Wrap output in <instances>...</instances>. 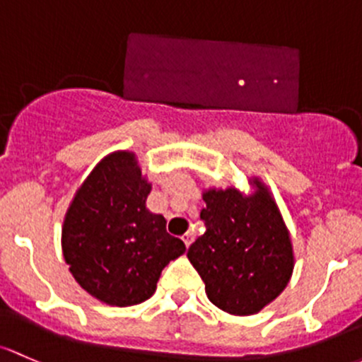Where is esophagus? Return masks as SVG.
<instances>
[{"label": "esophagus", "instance_id": "obj_1", "mask_svg": "<svg viewBox=\"0 0 362 362\" xmlns=\"http://www.w3.org/2000/svg\"><path fill=\"white\" fill-rule=\"evenodd\" d=\"M182 239H184V243H185V246H191V243H192V232H185L184 235H182Z\"/></svg>", "mask_w": 362, "mask_h": 362}]
</instances>
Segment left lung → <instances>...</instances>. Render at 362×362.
<instances>
[{"instance_id":"8db88e82","label":"left lung","mask_w":362,"mask_h":362,"mask_svg":"<svg viewBox=\"0 0 362 362\" xmlns=\"http://www.w3.org/2000/svg\"><path fill=\"white\" fill-rule=\"evenodd\" d=\"M250 192L203 189L206 230L189 246L213 305L230 315H253L272 303L295 269L291 234L269 185L248 178Z\"/></svg>"}]
</instances>
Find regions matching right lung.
Returning <instances> with one entry per match:
<instances>
[{
	"mask_svg": "<svg viewBox=\"0 0 362 362\" xmlns=\"http://www.w3.org/2000/svg\"><path fill=\"white\" fill-rule=\"evenodd\" d=\"M152 184L133 151L104 156L72 197L62 223V253L76 283L111 307L154 295L159 276L184 255L182 239L146 201Z\"/></svg>",
	"mask_w": 362,
	"mask_h": 362,
	"instance_id": "obj_1",
	"label": "right lung"
}]
</instances>
